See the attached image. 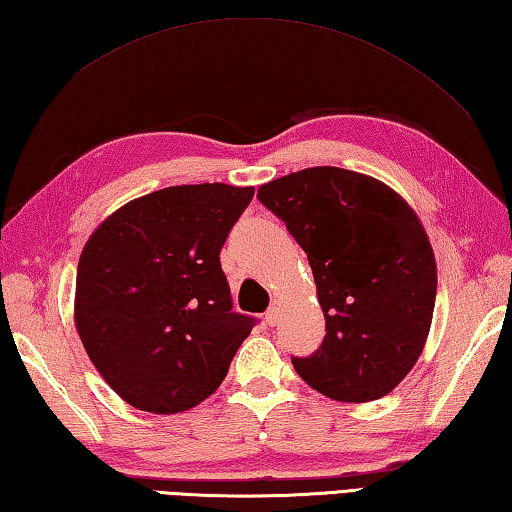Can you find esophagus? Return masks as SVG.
Here are the masks:
<instances>
[{
	"mask_svg": "<svg viewBox=\"0 0 512 512\" xmlns=\"http://www.w3.org/2000/svg\"><path fill=\"white\" fill-rule=\"evenodd\" d=\"M279 319H281V303L274 301L272 308L265 312V321H267V324H270V326H276V324H279Z\"/></svg>",
	"mask_w": 512,
	"mask_h": 512,
	"instance_id": "34e87169",
	"label": "esophagus"
}]
</instances>
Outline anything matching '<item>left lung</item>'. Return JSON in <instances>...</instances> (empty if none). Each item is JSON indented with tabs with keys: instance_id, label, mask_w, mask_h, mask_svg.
Listing matches in <instances>:
<instances>
[{
	"instance_id": "8db88e82",
	"label": "left lung",
	"mask_w": 512,
	"mask_h": 512,
	"mask_svg": "<svg viewBox=\"0 0 512 512\" xmlns=\"http://www.w3.org/2000/svg\"><path fill=\"white\" fill-rule=\"evenodd\" d=\"M308 254L326 337L292 357L312 389L339 402L387 396L423 353L436 301V261L423 224L387 184L335 166L258 188Z\"/></svg>"
}]
</instances>
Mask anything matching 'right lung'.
Wrapping results in <instances>:
<instances>
[{"mask_svg":"<svg viewBox=\"0 0 512 512\" xmlns=\"http://www.w3.org/2000/svg\"><path fill=\"white\" fill-rule=\"evenodd\" d=\"M254 188L170 186L121 206L80 254L76 328L105 382L150 414L220 387L256 326L233 310L220 249Z\"/></svg>","mask_w":512,"mask_h":512,"instance_id":"add662e5","label":"right lung"}]
</instances>
